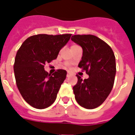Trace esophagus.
Here are the masks:
<instances>
[{
	"label": "esophagus",
	"instance_id": "obj_1",
	"mask_svg": "<svg viewBox=\"0 0 135 135\" xmlns=\"http://www.w3.org/2000/svg\"><path fill=\"white\" fill-rule=\"evenodd\" d=\"M70 75H71V73H70L69 72H68L67 75H66V76H67V77H69V76H70Z\"/></svg>",
	"mask_w": 135,
	"mask_h": 135
}]
</instances>
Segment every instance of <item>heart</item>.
Masks as SVG:
<instances>
[{
	"mask_svg": "<svg viewBox=\"0 0 135 135\" xmlns=\"http://www.w3.org/2000/svg\"><path fill=\"white\" fill-rule=\"evenodd\" d=\"M77 46V45H73V46H72L71 47H73V46Z\"/></svg>",
	"mask_w": 135,
	"mask_h": 135,
	"instance_id": "b5f03b06",
	"label": "heart"
}]
</instances>
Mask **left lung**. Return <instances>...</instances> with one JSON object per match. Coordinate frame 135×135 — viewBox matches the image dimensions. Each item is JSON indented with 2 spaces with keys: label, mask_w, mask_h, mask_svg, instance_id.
<instances>
[{
  "label": "left lung",
  "mask_w": 135,
  "mask_h": 135,
  "mask_svg": "<svg viewBox=\"0 0 135 135\" xmlns=\"http://www.w3.org/2000/svg\"><path fill=\"white\" fill-rule=\"evenodd\" d=\"M71 40L82 48L78 67L89 75L82 80L77 75L73 86L77 102L86 109H93L104 102L111 92L116 74L115 57L112 49L100 38L93 35H75Z\"/></svg>",
  "instance_id": "8db88e82"
}]
</instances>
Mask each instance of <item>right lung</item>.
<instances>
[{"label":"right lung","mask_w":135,"mask_h":135,"mask_svg":"<svg viewBox=\"0 0 135 135\" xmlns=\"http://www.w3.org/2000/svg\"><path fill=\"white\" fill-rule=\"evenodd\" d=\"M71 34H38L27 38L16 55L13 71L16 85L26 102L44 109L55 102L67 72L59 69L51 75L45 65L57 58Z\"/></svg>","instance_id":"1"}]
</instances>
